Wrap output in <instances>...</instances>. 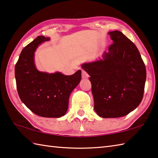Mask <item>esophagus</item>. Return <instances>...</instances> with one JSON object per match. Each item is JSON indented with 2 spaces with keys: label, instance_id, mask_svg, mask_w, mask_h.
<instances>
[{
  "label": "esophagus",
  "instance_id": "esophagus-1",
  "mask_svg": "<svg viewBox=\"0 0 158 158\" xmlns=\"http://www.w3.org/2000/svg\"><path fill=\"white\" fill-rule=\"evenodd\" d=\"M89 77V76L87 73V72H85V70H82V78L84 79H86V78H88Z\"/></svg>",
  "mask_w": 158,
  "mask_h": 158
}]
</instances>
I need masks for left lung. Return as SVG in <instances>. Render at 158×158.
I'll return each mask as SVG.
<instances>
[{
    "label": "left lung",
    "mask_w": 158,
    "mask_h": 158,
    "mask_svg": "<svg viewBox=\"0 0 158 158\" xmlns=\"http://www.w3.org/2000/svg\"><path fill=\"white\" fill-rule=\"evenodd\" d=\"M113 41L103 60L82 65L90 76L94 109L99 117H123L142 101L146 67L135 44L121 31L108 33Z\"/></svg>",
    "instance_id": "1"
}]
</instances>
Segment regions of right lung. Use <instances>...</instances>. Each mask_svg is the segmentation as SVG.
Segmentation results:
<instances>
[{"label":"right lung","mask_w":158,"mask_h":158,"mask_svg":"<svg viewBox=\"0 0 158 158\" xmlns=\"http://www.w3.org/2000/svg\"><path fill=\"white\" fill-rule=\"evenodd\" d=\"M49 40L38 36L22 50L15 66L16 87L22 102L33 113L59 118L66 113L71 93L81 80V71L71 76L39 72L34 52L39 45Z\"/></svg>","instance_id":"1"}]
</instances>
